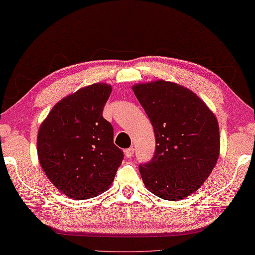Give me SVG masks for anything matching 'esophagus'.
<instances>
[{
  "label": "esophagus",
  "instance_id": "obj_1",
  "mask_svg": "<svg viewBox=\"0 0 255 255\" xmlns=\"http://www.w3.org/2000/svg\"><path fill=\"white\" fill-rule=\"evenodd\" d=\"M133 155H134V148H128L125 150V156H127V158H132Z\"/></svg>",
  "mask_w": 255,
  "mask_h": 255
}]
</instances>
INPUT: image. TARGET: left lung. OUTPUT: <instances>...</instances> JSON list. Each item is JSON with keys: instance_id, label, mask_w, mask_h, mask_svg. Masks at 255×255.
I'll return each mask as SVG.
<instances>
[{"instance_id": "obj_1", "label": "left lung", "mask_w": 255, "mask_h": 255, "mask_svg": "<svg viewBox=\"0 0 255 255\" xmlns=\"http://www.w3.org/2000/svg\"><path fill=\"white\" fill-rule=\"evenodd\" d=\"M132 89L156 136L152 159L139 166L145 187L169 201L187 198L203 184L218 160L216 116L197 95L176 83L158 80Z\"/></svg>"}]
</instances>
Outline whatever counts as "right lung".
I'll return each instance as SVG.
<instances>
[{
	"label": "right lung",
	"instance_id": "right-lung-1",
	"mask_svg": "<svg viewBox=\"0 0 255 255\" xmlns=\"http://www.w3.org/2000/svg\"><path fill=\"white\" fill-rule=\"evenodd\" d=\"M112 93L95 83L52 108L40 125L37 152L41 168L68 197L83 200L103 193L114 181L124 158L114 144L113 125L103 118Z\"/></svg>",
	"mask_w": 255,
	"mask_h": 255
}]
</instances>
